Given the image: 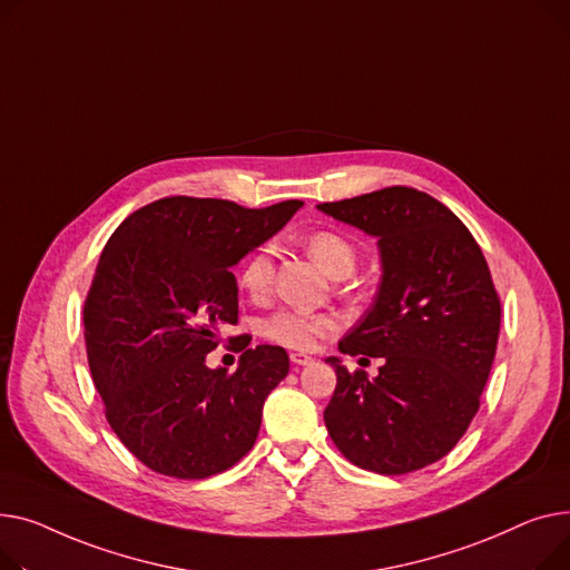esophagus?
<instances>
[{
    "label": "esophagus",
    "instance_id": "esophagus-1",
    "mask_svg": "<svg viewBox=\"0 0 570 570\" xmlns=\"http://www.w3.org/2000/svg\"><path fill=\"white\" fill-rule=\"evenodd\" d=\"M289 361H292L294 365H311V363H313V356L301 354V352H292V354H289Z\"/></svg>",
    "mask_w": 570,
    "mask_h": 570
}]
</instances>
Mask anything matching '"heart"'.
I'll list each match as a JSON object with an SVG mask.
<instances>
[{
	"label": "heart",
	"instance_id": "1",
	"mask_svg": "<svg viewBox=\"0 0 570 570\" xmlns=\"http://www.w3.org/2000/svg\"><path fill=\"white\" fill-rule=\"evenodd\" d=\"M306 250L333 278H347L358 264V250L345 234L336 229H317L306 239ZM242 289L262 301L269 296L274 285V248L259 246L242 264L239 269ZM341 320L333 313H313L306 308H281L266 317L259 333L276 345L289 350H311L317 338L328 336L338 328Z\"/></svg>",
	"mask_w": 570,
	"mask_h": 570
}]
</instances>
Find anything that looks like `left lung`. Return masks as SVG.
Segmentation results:
<instances>
[{
	"mask_svg": "<svg viewBox=\"0 0 570 570\" xmlns=\"http://www.w3.org/2000/svg\"><path fill=\"white\" fill-rule=\"evenodd\" d=\"M317 209L377 237L384 269L375 304L338 343L343 354L384 365L371 380L326 358L336 367L326 430L361 470H423L460 442L481 405L501 322L488 262L464 223L416 188L391 186Z\"/></svg>",
	"mask_w": 570,
	"mask_h": 570,
	"instance_id": "obj_1",
	"label": "left lung"
}]
</instances>
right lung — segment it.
Segmentation results:
<instances>
[{"label":"right lung","instance_id":"1","mask_svg":"<svg viewBox=\"0 0 570 570\" xmlns=\"http://www.w3.org/2000/svg\"><path fill=\"white\" fill-rule=\"evenodd\" d=\"M301 199L246 209L175 195L132 212L100 253L85 298L87 358L106 419L151 472L195 481L255 444L262 405L289 373L278 345L229 338L239 367H207L220 328L237 324L232 266L294 216Z\"/></svg>","mask_w":570,"mask_h":570}]
</instances>
